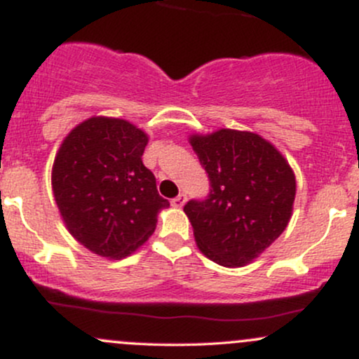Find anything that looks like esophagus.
<instances>
[{
    "label": "esophagus",
    "mask_w": 359,
    "mask_h": 359,
    "mask_svg": "<svg viewBox=\"0 0 359 359\" xmlns=\"http://www.w3.org/2000/svg\"><path fill=\"white\" fill-rule=\"evenodd\" d=\"M185 201H187V196H185V194H179L175 199H172V205H174V208H182Z\"/></svg>",
    "instance_id": "obj_1"
}]
</instances>
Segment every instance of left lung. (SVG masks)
I'll return each instance as SVG.
<instances>
[{
	"label": "left lung",
	"instance_id": "8db88e82",
	"mask_svg": "<svg viewBox=\"0 0 359 359\" xmlns=\"http://www.w3.org/2000/svg\"><path fill=\"white\" fill-rule=\"evenodd\" d=\"M211 182L205 201L184 205L197 248L228 269L258 258L285 231L295 175L280 151L251 131L221 128L189 137Z\"/></svg>",
	"mask_w": 359,
	"mask_h": 359
}]
</instances>
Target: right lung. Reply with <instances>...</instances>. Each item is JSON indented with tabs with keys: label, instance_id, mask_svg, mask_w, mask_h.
Returning <instances> with one entry per match:
<instances>
[{
	"label": "right lung",
	"instance_id": "right-lung-1",
	"mask_svg": "<svg viewBox=\"0 0 359 359\" xmlns=\"http://www.w3.org/2000/svg\"><path fill=\"white\" fill-rule=\"evenodd\" d=\"M148 135L121 118L93 116L64 138L52 191L69 233L93 253L121 259L151 236L168 201L143 165Z\"/></svg>",
	"mask_w": 359,
	"mask_h": 359
}]
</instances>
